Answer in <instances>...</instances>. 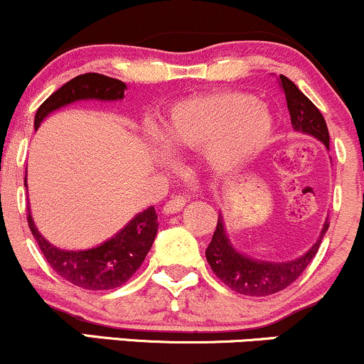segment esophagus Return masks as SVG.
Masks as SVG:
<instances>
[{
    "label": "esophagus",
    "instance_id": "esophagus-1",
    "mask_svg": "<svg viewBox=\"0 0 364 364\" xmlns=\"http://www.w3.org/2000/svg\"><path fill=\"white\" fill-rule=\"evenodd\" d=\"M185 205H186L185 196H174V198H171L169 202L164 203V207H162V214H166V215L178 214L179 210H183V207Z\"/></svg>",
    "mask_w": 364,
    "mask_h": 364
}]
</instances>
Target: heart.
<instances>
[{
  "label": "heart",
  "mask_w": 364,
  "mask_h": 364,
  "mask_svg": "<svg viewBox=\"0 0 364 364\" xmlns=\"http://www.w3.org/2000/svg\"><path fill=\"white\" fill-rule=\"evenodd\" d=\"M274 118L265 104L245 92H215L179 102L156 129L171 156L200 150L214 174L241 171L269 145Z\"/></svg>",
  "instance_id": "b5f03b06"
}]
</instances>
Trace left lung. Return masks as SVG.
I'll return each instance as SVG.
<instances>
[{"mask_svg": "<svg viewBox=\"0 0 364 364\" xmlns=\"http://www.w3.org/2000/svg\"><path fill=\"white\" fill-rule=\"evenodd\" d=\"M277 80L284 95H286L292 128L296 132L311 135L313 139L320 140L325 145V149L330 150L327 123H325L321 112L316 109L315 104L287 77L281 75ZM327 229L328 220H325L318 240L301 257L287 262H267L257 260V258L237 252L235 245L229 240L228 231H225L224 217L223 214H219L215 232L212 236L210 245L207 246L205 257L214 274L225 286L231 287L232 291L246 296H269L286 289L287 286H291L303 274L308 263L313 260V257L318 252L320 243Z\"/></svg>", "mask_w": 364, "mask_h": 364, "instance_id": "left-lung-1", "label": "left lung"}]
</instances>
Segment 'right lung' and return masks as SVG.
<instances>
[{"mask_svg": "<svg viewBox=\"0 0 364 364\" xmlns=\"http://www.w3.org/2000/svg\"><path fill=\"white\" fill-rule=\"evenodd\" d=\"M127 85L99 73L78 75L49 95L36 112L34 128L54 111L80 101L112 102L124 97ZM27 186V176H25ZM28 228L54 272L65 281L89 291H107L123 286L139 270L157 235L156 208L139 212L114 236L89 250H63L41 235L28 207Z\"/></svg>", "mask_w": 364, "mask_h": 364, "instance_id": "1", "label": "right lung"}]
</instances>
